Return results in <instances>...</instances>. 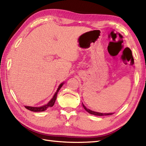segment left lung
<instances>
[{
  "mask_svg": "<svg viewBox=\"0 0 146 146\" xmlns=\"http://www.w3.org/2000/svg\"><path fill=\"white\" fill-rule=\"evenodd\" d=\"M83 106L84 108V109L87 112H88V113L91 114H93V115H95V116H108V115H111L113 114V113H98V112H95V111H91L89 109H87V108L85 107V106L82 103Z\"/></svg>",
  "mask_w": 146,
  "mask_h": 146,
  "instance_id": "1",
  "label": "left lung"
}]
</instances>
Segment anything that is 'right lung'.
<instances>
[{"instance_id": "right-lung-1", "label": "right lung", "mask_w": 146, "mask_h": 146, "mask_svg": "<svg viewBox=\"0 0 146 146\" xmlns=\"http://www.w3.org/2000/svg\"><path fill=\"white\" fill-rule=\"evenodd\" d=\"M63 84V83H61L60 84V86H58V88L56 92L55 93V94H54V96L52 98V99L51 100L46 104L44 105V106H42L41 107H31V106H25V108H27V110H29L30 111H33V112H42V111H44L46 110L49 108L52 107L53 105H54V104H55V100H56V97H57V94H58V91L60 90L61 88L62 87Z\"/></svg>"}]
</instances>
